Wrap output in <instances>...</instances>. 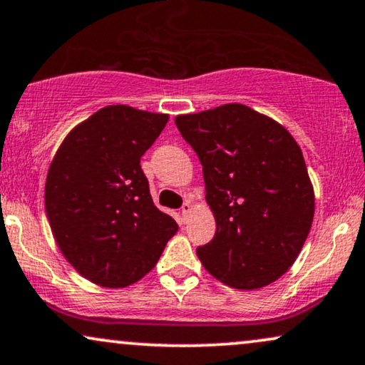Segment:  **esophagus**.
Returning a JSON list of instances; mask_svg holds the SVG:
<instances>
[{"mask_svg":"<svg viewBox=\"0 0 365 365\" xmlns=\"http://www.w3.org/2000/svg\"><path fill=\"white\" fill-rule=\"evenodd\" d=\"M190 210H192V205L188 204V202H185V204L182 205V209H180V214H182L183 222H185V220H187V217H188V214H190Z\"/></svg>","mask_w":365,"mask_h":365,"instance_id":"1","label":"esophagus"}]
</instances>
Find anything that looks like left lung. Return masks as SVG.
Returning <instances> with one entry per match:
<instances>
[{
    "mask_svg": "<svg viewBox=\"0 0 365 365\" xmlns=\"http://www.w3.org/2000/svg\"><path fill=\"white\" fill-rule=\"evenodd\" d=\"M202 163L215 217L197 256L212 276L256 289L283 276L310 232L315 197L302 150L286 129L242 104L175 118Z\"/></svg>",
    "mask_w": 365,
    "mask_h": 365,
    "instance_id": "1",
    "label": "left lung"
}]
</instances>
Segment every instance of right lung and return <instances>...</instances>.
<instances>
[{"mask_svg":"<svg viewBox=\"0 0 365 365\" xmlns=\"http://www.w3.org/2000/svg\"><path fill=\"white\" fill-rule=\"evenodd\" d=\"M167 114L108 106L68 133L48 168L45 209L84 278L123 288L153 269L178 225L156 209L140 160Z\"/></svg>","mask_w":365,"mask_h":365,"instance_id":"obj_1","label":"right lung"}]
</instances>
